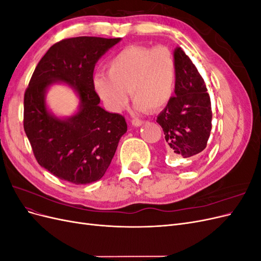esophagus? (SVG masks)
Listing matches in <instances>:
<instances>
[{"label":"esophagus","instance_id":"esophagus-1","mask_svg":"<svg viewBox=\"0 0 261 261\" xmlns=\"http://www.w3.org/2000/svg\"><path fill=\"white\" fill-rule=\"evenodd\" d=\"M144 121L143 120H138V118H134V120H132V124L134 126H136V127H139V126L144 125Z\"/></svg>","mask_w":261,"mask_h":261}]
</instances>
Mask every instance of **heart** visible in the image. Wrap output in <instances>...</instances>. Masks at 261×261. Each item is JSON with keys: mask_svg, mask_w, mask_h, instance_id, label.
<instances>
[{"mask_svg": "<svg viewBox=\"0 0 261 261\" xmlns=\"http://www.w3.org/2000/svg\"><path fill=\"white\" fill-rule=\"evenodd\" d=\"M92 86L111 112L127 105L129 90L137 111H159L174 96L175 60L165 46H126L110 60L107 73L93 76Z\"/></svg>", "mask_w": 261, "mask_h": 261, "instance_id": "b5f03b06", "label": "heart"}]
</instances>
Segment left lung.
<instances>
[{
  "instance_id": "left-lung-1",
  "label": "left lung",
  "mask_w": 261,
  "mask_h": 261,
  "mask_svg": "<svg viewBox=\"0 0 261 261\" xmlns=\"http://www.w3.org/2000/svg\"><path fill=\"white\" fill-rule=\"evenodd\" d=\"M176 64L175 97L158 115L168 152L191 158L207 147L211 132V101L203 78L185 52L174 50Z\"/></svg>"
}]
</instances>
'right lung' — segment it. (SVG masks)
I'll return each instance as SVG.
<instances>
[{
  "mask_svg": "<svg viewBox=\"0 0 261 261\" xmlns=\"http://www.w3.org/2000/svg\"><path fill=\"white\" fill-rule=\"evenodd\" d=\"M121 38L76 37L53 44L38 63L23 97V129L38 163L60 179L89 184L105 175L121 137L124 116L99 106L92 86L98 60ZM54 83L70 86L80 99L77 112L59 118L45 97Z\"/></svg>",
  "mask_w": 261,
  "mask_h": 261,
  "instance_id": "1",
  "label": "right lung"
}]
</instances>
